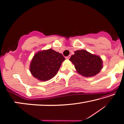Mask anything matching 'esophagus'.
Returning <instances> with one entry per match:
<instances>
[{"mask_svg":"<svg viewBox=\"0 0 124 124\" xmlns=\"http://www.w3.org/2000/svg\"><path fill=\"white\" fill-rule=\"evenodd\" d=\"M70 57H71V55H69V56H68L66 57V58L67 59V60H69V59L70 58Z\"/></svg>","mask_w":124,"mask_h":124,"instance_id":"obj_1","label":"esophagus"}]
</instances>
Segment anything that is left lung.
<instances>
[{
    "instance_id": "8db88e82",
    "label": "left lung",
    "mask_w": 124,
    "mask_h": 124,
    "mask_svg": "<svg viewBox=\"0 0 124 124\" xmlns=\"http://www.w3.org/2000/svg\"><path fill=\"white\" fill-rule=\"evenodd\" d=\"M70 60L74 64L77 72L85 77L97 75L102 68L100 57L84 49L75 51V54L71 57Z\"/></svg>"
}]
</instances>
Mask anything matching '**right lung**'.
Returning a JSON list of instances; mask_svg holds the SVG:
<instances>
[{
  "mask_svg": "<svg viewBox=\"0 0 124 124\" xmlns=\"http://www.w3.org/2000/svg\"><path fill=\"white\" fill-rule=\"evenodd\" d=\"M64 60L65 58L61 53L52 49L39 52L32 59L30 71L39 80H49L57 73Z\"/></svg>",
  "mask_w": 124,
  "mask_h": 124,
  "instance_id": "add662e5",
  "label": "right lung"
}]
</instances>
